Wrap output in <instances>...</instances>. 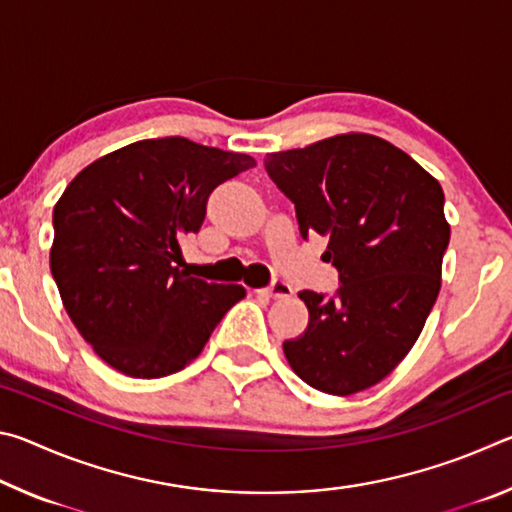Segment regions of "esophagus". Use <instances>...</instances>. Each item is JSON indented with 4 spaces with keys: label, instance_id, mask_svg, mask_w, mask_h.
Segmentation results:
<instances>
[{
    "label": "esophagus",
    "instance_id": "obj_1",
    "mask_svg": "<svg viewBox=\"0 0 512 512\" xmlns=\"http://www.w3.org/2000/svg\"><path fill=\"white\" fill-rule=\"evenodd\" d=\"M255 293H259V296H266V298L284 300V298H291V296H293V289L289 287L287 282H275V284H271V287H268V289H257Z\"/></svg>",
    "mask_w": 512,
    "mask_h": 512
}]
</instances>
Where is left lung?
Segmentation results:
<instances>
[{
  "instance_id": "left-lung-1",
  "label": "left lung",
  "mask_w": 512,
  "mask_h": 512,
  "mask_svg": "<svg viewBox=\"0 0 512 512\" xmlns=\"http://www.w3.org/2000/svg\"><path fill=\"white\" fill-rule=\"evenodd\" d=\"M300 235L327 237L336 298L300 291L309 325L284 357L311 388L352 395L391 375L438 298L449 244L443 187L409 153L368 133L266 155Z\"/></svg>"
}]
</instances>
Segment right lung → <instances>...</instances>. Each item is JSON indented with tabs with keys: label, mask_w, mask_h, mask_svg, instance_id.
<instances>
[{
	"label": "right lung",
	"mask_w": 512,
	"mask_h": 512,
	"mask_svg": "<svg viewBox=\"0 0 512 512\" xmlns=\"http://www.w3.org/2000/svg\"><path fill=\"white\" fill-rule=\"evenodd\" d=\"M255 167L246 153L185 137L142 140L88 164L54 205L49 266L65 311L99 357L135 379L183 370L246 298L241 284L173 262L201 230L216 185Z\"/></svg>",
	"instance_id": "right-lung-1"
}]
</instances>
